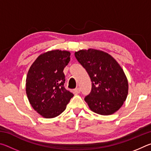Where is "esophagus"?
Listing matches in <instances>:
<instances>
[{
  "label": "esophagus",
  "instance_id": "34e87169",
  "mask_svg": "<svg viewBox=\"0 0 151 151\" xmlns=\"http://www.w3.org/2000/svg\"><path fill=\"white\" fill-rule=\"evenodd\" d=\"M73 93H75V94H77L78 93H81V89L80 88H76L75 89H74L73 90Z\"/></svg>",
  "mask_w": 151,
  "mask_h": 151
}]
</instances>
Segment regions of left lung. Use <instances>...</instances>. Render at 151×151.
Here are the masks:
<instances>
[{"label":"left lung","mask_w":151,"mask_h":151,"mask_svg":"<svg viewBox=\"0 0 151 151\" xmlns=\"http://www.w3.org/2000/svg\"><path fill=\"white\" fill-rule=\"evenodd\" d=\"M75 55L91 79V91L85 98L89 108L101 115L114 113L126 101L129 91L121 66L111 55L93 48L80 50Z\"/></svg>","instance_id":"obj_1"}]
</instances>
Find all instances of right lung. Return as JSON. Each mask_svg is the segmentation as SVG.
<instances>
[{
  "instance_id": "obj_1",
  "label": "right lung",
  "mask_w": 151,
  "mask_h": 151,
  "mask_svg": "<svg viewBox=\"0 0 151 151\" xmlns=\"http://www.w3.org/2000/svg\"><path fill=\"white\" fill-rule=\"evenodd\" d=\"M69 51L53 50L42 53L27 73L26 93L35 111L46 119L65 111L74 94L66 90L63 70L70 61Z\"/></svg>"
}]
</instances>
